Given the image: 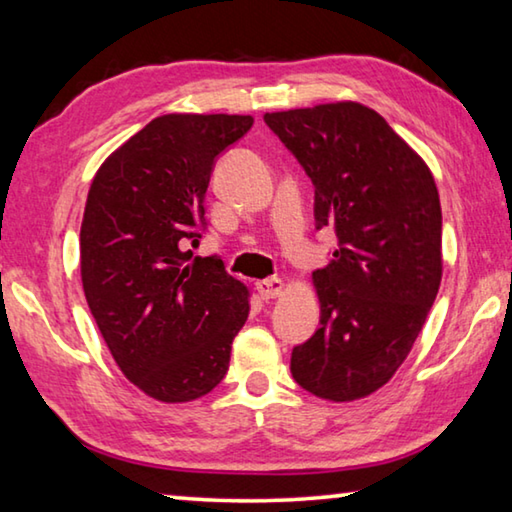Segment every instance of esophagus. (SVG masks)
I'll use <instances>...</instances> for the list:
<instances>
[{
	"instance_id": "obj_1",
	"label": "esophagus",
	"mask_w": 512,
	"mask_h": 512,
	"mask_svg": "<svg viewBox=\"0 0 512 512\" xmlns=\"http://www.w3.org/2000/svg\"><path fill=\"white\" fill-rule=\"evenodd\" d=\"M255 287L259 291V296H262L264 300H271V298L282 296L284 282L280 280V277H268V280H259Z\"/></svg>"
}]
</instances>
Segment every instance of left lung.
<instances>
[{
  "label": "left lung",
  "mask_w": 512,
  "mask_h": 512,
  "mask_svg": "<svg viewBox=\"0 0 512 512\" xmlns=\"http://www.w3.org/2000/svg\"><path fill=\"white\" fill-rule=\"evenodd\" d=\"M314 183L316 228L339 239L314 273L320 327L291 375L329 402L361 400L409 357L443 277V212L431 171L357 101L266 112Z\"/></svg>",
  "instance_id": "1"
}]
</instances>
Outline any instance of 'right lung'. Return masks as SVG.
Listing matches in <instances>:
<instances>
[{"instance_id": "1", "label": "right lung", "mask_w": 512, "mask_h": 512, "mask_svg": "<svg viewBox=\"0 0 512 512\" xmlns=\"http://www.w3.org/2000/svg\"><path fill=\"white\" fill-rule=\"evenodd\" d=\"M250 115L149 121L94 176L81 223L88 307L121 372L153 400L192 402L221 384L248 318V289L216 257L185 250L205 228L214 162Z\"/></svg>"}]
</instances>
